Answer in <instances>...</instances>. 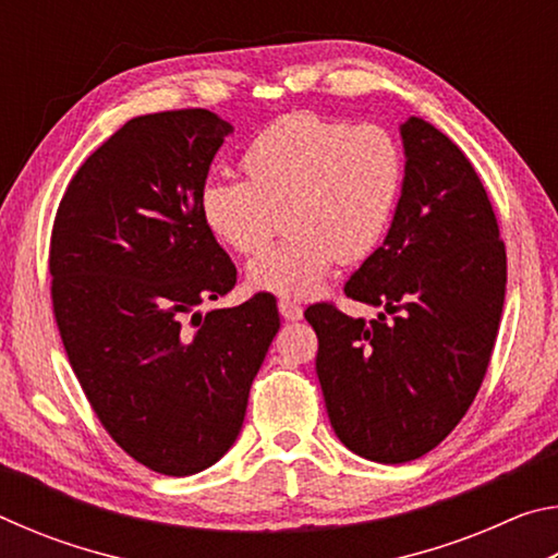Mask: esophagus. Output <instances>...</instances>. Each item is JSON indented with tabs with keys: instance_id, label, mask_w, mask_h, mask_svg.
<instances>
[{
	"instance_id": "esophagus-1",
	"label": "esophagus",
	"mask_w": 558,
	"mask_h": 558,
	"mask_svg": "<svg viewBox=\"0 0 558 558\" xmlns=\"http://www.w3.org/2000/svg\"><path fill=\"white\" fill-rule=\"evenodd\" d=\"M278 310H280V315L288 319V323H298V319H302V307L298 305V302L280 300L278 302Z\"/></svg>"
}]
</instances>
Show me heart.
Here are the masks:
<instances>
[{"instance_id": "b5f03b06", "label": "heart", "mask_w": 558, "mask_h": 558, "mask_svg": "<svg viewBox=\"0 0 558 558\" xmlns=\"http://www.w3.org/2000/svg\"><path fill=\"white\" fill-rule=\"evenodd\" d=\"M245 182L209 179L199 192L206 229L226 248L256 256L286 219L290 235L248 263L253 290L310 298L337 260L379 245L403 192V153L381 125H349L313 112L272 122L243 149Z\"/></svg>"}]
</instances>
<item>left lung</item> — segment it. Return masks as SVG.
<instances>
[{"mask_svg":"<svg viewBox=\"0 0 558 558\" xmlns=\"http://www.w3.org/2000/svg\"><path fill=\"white\" fill-rule=\"evenodd\" d=\"M405 177L389 233L347 298L381 307L366 323L319 302L317 379L329 423L366 460L426 456L485 379L505 305L507 256L468 157L430 122H401Z\"/></svg>","mask_w":558,"mask_h":558,"instance_id":"obj_1","label":"left lung"}]
</instances>
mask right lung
Here are the masks:
<instances>
[{
  "instance_id": "add662e5",
  "label": "right lung",
  "mask_w": 558,
  "mask_h": 558,
  "mask_svg": "<svg viewBox=\"0 0 558 558\" xmlns=\"http://www.w3.org/2000/svg\"><path fill=\"white\" fill-rule=\"evenodd\" d=\"M231 132L202 108L132 118L75 172L51 233L53 315L71 369L112 440L172 477L229 452L280 329L266 292L196 310L235 286L199 214Z\"/></svg>"
}]
</instances>
